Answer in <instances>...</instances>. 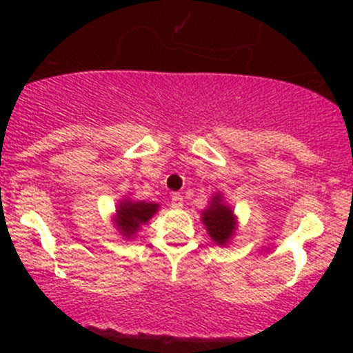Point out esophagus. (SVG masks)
Listing matches in <instances>:
<instances>
[{"label":"esophagus","mask_w":353,"mask_h":353,"mask_svg":"<svg viewBox=\"0 0 353 353\" xmlns=\"http://www.w3.org/2000/svg\"><path fill=\"white\" fill-rule=\"evenodd\" d=\"M170 199H172V206H176V208H181V206H183V203H184V199H183V196H181L179 193H174L172 196H170Z\"/></svg>","instance_id":"obj_1"}]
</instances>
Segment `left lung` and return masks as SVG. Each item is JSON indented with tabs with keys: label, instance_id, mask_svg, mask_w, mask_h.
<instances>
[{
	"label": "left lung",
	"instance_id": "8db88e82",
	"mask_svg": "<svg viewBox=\"0 0 353 353\" xmlns=\"http://www.w3.org/2000/svg\"><path fill=\"white\" fill-rule=\"evenodd\" d=\"M201 220L206 227V232L212 237L213 243L225 245L230 241V237L236 234V215L232 208L223 203L222 194L216 193L212 198V203L206 210H203Z\"/></svg>",
	"mask_w": 353,
	"mask_h": 353
}]
</instances>
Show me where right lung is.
<instances>
[{
    "label": "right lung",
    "mask_w": 353,
    "mask_h": 353,
    "mask_svg": "<svg viewBox=\"0 0 353 353\" xmlns=\"http://www.w3.org/2000/svg\"><path fill=\"white\" fill-rule=\"evenodd\" d=\"M116 212L117 215L114 219V223H116L117 230L126 239H131L140 230V227L143 223H147L159 212V203L130 201V199H124V201L119 203Z\"/></svg>",
    "instance_id": "obj_1"
}]
</instances>
